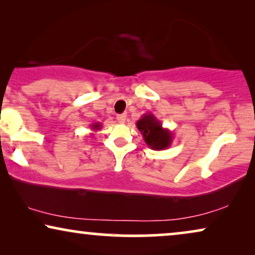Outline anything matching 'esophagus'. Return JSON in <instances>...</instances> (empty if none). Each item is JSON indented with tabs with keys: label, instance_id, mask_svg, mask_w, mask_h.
Instances as JSON below:
<instances>
[{
	"label": "esophagus",
	"instance_id": "1",
	"mask_svg": "<svg viewBox=\"0 0 255 255\" xmlns=\"http://www.w3.org/2000/svg\"><path fill=\"white\" fill-rule=\"evenodd\" d=\"M117 121H118V123H121V124L125 123V121H127V114L118 115V116H117Z\"/></svg>",
	"mask_w": 255,
	"mask_h": 255
}]
</instances>
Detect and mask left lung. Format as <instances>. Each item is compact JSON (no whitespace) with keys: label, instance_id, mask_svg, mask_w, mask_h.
I'll use <instances>...</instances> for the list:
<instances>
[{"label":"left lung","instance_id":"1","mask_svg":"<svg viewBox=\"0 0 255 255\" xmlns=\"http://www.w3.org/2000/svg\"><path fill=\"white\" fill-rule=\"evenodd\" d=\"M135 127L149 148L154 151H162L167 149L173 141V132L168 128L162 127L161 122L153 114H144L141 116Z\"/></svg>","mask_w":255,"mask_h":255}]
</instances>
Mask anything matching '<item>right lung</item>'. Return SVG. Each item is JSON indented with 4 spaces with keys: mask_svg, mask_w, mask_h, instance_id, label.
I'll return each instance as SVG.
<instances>
[{
    "mask_svg": "<svg viewBox=\"0 0 255 255\" xmlns=\"http://www.w3.org/2000/svg\"><path fill=\"white\" fill-rule=\"evenodd\" d=\"M90 128H92V130H93L94 132H96V131L101 130V128H102V125H101V123H94V124L90 125Z\"/></svg>",
    "mask_w": 255,
    "mask_h": 255,
    "instance_id": "add662e5",
    "label": "right lung"
}]
</instances>
